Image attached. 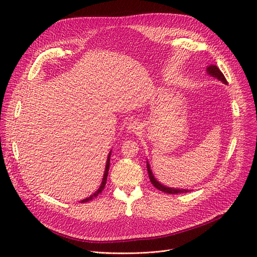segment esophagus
<instances>
[{"label": "esophagus", "instance_id": "obj_1", "mask_svg": "<svg viewBox=\"0 0 257 257\" xmlns=\"http://www.w3.org/2000/svg\"><path fill=\"white\" fill-rule=\"evenodd\" d=\"M140 129H141V127H140L138 121H130V123L127 125V131L129 133L138 132Z\"/></svg>", "mask_w": 257, "mask_h": 257}]
</instances>
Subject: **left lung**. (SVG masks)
<instances>
[{"mask_svg": "<svg viewBox=\"0 0 257 257\" xmlns=\"http://www.w3.org/2000/svg\"><path fill=\"white\" fill-rule=\"evenodd\" d=\"M207 73H208V75H210V76H212V77H214V78H217V79L221 80L222 82H224L225 84L227 83L225 76L223 75V73L220 71V69H219V67H218L217 65H209V66L207 67ZM147 170H148V173H149V178H150L151 183L157 188V190H159V191H161V192H164V193H167V194H171V195H172V194H181V193H187V192H190L188 190H182V188H181V190H179V188L167 187V186L163 185L161 183H159V182L155 179L154 175L152 174L150 165H149V163H148V161H147Z\"/></svg>", "mask_w": 257, "mask_h": 257, "instance_id": "1", "label": "left lung"}]
</instances>
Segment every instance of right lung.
I'll list each match as a JSON object with an SVG mask.
<instances>
[{
    "label": "right lung",
    "instance_id": "1",
    "mask_svg": "<svg viewBox=\"0 0 257 257\" xmlns=\"http://www.w3.org/2000/svg\"><path fill=\"white\" fill-rule=\"evenodd\" d=\"M110 154L111 152H109V155H108V158H107V161H106V168H105V172H104V176H103V180H102V183H101V186L99 187V190L92 194L90 197L84 199V200H81V203H84V202H88L90 200H92L93 198H96L99 194L102 193V191L104 190L105 187V184H106V181H107V176H108V171H109V165H110Z\"/></svg>",
    "mask_w": 257,
    "mask_h": 257
}]
</instances>
